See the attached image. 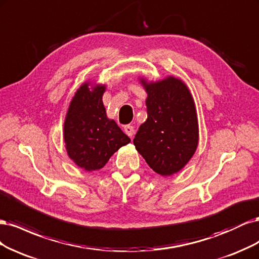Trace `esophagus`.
Listing matches in <instances>:
<instances>
[{"label": "esophagus", "mask_w": 259, "mask_h": 259, "mask_svg": "<svg viewBox=\"0 0 259 259\" xmlns=\"http://www.w3.org/2000/svg\"><path fill=\"white\" fill-rule=\"evenodd\" d=\"M123 131L128 137L132 138L133 133H135V128H133V126H131V124H127V126L123 127Z\"/></svg>", "instance_id": "obj_1"}]
</instances>
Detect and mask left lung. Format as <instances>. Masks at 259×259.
<instances>
[{"label": "left lung", "instance_id": "left-lung-1", "mask_svg": "<svg viewBox=\"0 0 259 259\" xmlns=\"http://www.w3.org/2000/svg\"><path fill=\"white\" fill-rule=\"evenodd\" d=\"M142 82L147 93V119L140 126L133 144L156 173L166 177L180 171L197 148L195 103L181 79Z\"/></svg>", "mask_w": 259, "mask_h": 259}]
</instances>
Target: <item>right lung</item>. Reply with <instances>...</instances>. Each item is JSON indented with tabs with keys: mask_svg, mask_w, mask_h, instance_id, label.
<instances>
[{
	"mask_svg": "<svg viewBox=\"0 0 259 259\" xmlns=\"http://www.w3.org/2000/svg\"><path fill=\"white\" fill-rule=\"evenodd\" d=\"M104 86L94 90L82 85L75 94L64 121V141L71 159L87 171L101 169L130 139L106 117Z\"/></svg>",
	"mask_w": 259,
	"mask_h": 259,
	"instance_id": "add662e5",
	"label": "right lung"
}]
</instances>
